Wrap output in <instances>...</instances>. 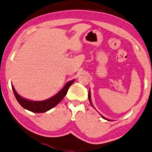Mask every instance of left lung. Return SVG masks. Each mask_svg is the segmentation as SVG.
Returning a JSON list of instances; mask_svg holds the SVG:
<instances>
[{
    "label": "left lung",
    "instance_id": "8db88e82",
    "mask_svg": "<svg viewBox=\"0 0 152 152\" xmlns=\"http://www.w3.org/2000/svg\"><path fill=\"white\" fill-rule=\"evenodd\" d=\"M88 97H89V102H90L91 105V106H92V104H91V93H90V90L89 91V94H88ZM102 116L103 118L107 120V121H110V120H108V119H107V118H104L103 115H102Z\"/></svg>",
    "mask_w": 152,
    "mask_h": 152
}]
</instances>
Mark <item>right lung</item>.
Returning a JSON list of instances; mask_svg holds the SVG:
<instances>
[{"instance_id": "1", "label": "right lung", "mask_w": 152, "mask_h": 152, "mask_svg": "<svg viewBox=\"0 0 152 152\" xmlns=\"http://www.w3.org/2000/svg\"><path fill=\"white\" fill-rule=\"evenodd\" d=\"M75 80H70L63 87V89L59 91L58 93L56 94L51 98L46 99V100L40 101V102H36V101H30L22 98L20 95L17 93V91L15 89L13 86H12V89L13 92H14L15 96L18 102H19L21 106L25 109L30 110L31 112H34V113H44V112L47 111V110L51 109L56 105L58 104L64 98L65 95L67 92L69 87L70 85L74 82Z\"/></svg>"}]
</instances>
